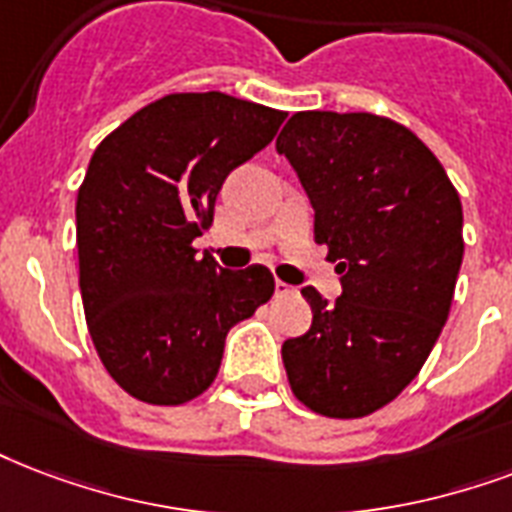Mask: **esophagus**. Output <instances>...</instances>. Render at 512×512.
<instances>
[{
  "label": "esophagus",
  "instance_id": "obj_1",
  "mask_svg": "<svg viewBox=\"0 0 512 512\" xmlns=\"http://www.w3.org/2000/svg\"><path fill=\"white\" fill-rule=\"evenodd\" d=\"M276 295H279V298H287V295H295V287H290V284L282 282V279H276Z\"/></svg>",
  "mask_w": 512,
  "mask_h": 512
}]
</instances>
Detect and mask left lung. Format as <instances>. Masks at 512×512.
Here are the masks:
<instances>
[{
	"mask_svg": "<svg viewBox=\"0 0 512 512\" xmlns=\"http://www.w3.org/2000/svg\"><path fill=\"white\" fill-rule=\"evenodd\" d=\"M314 206L341 298L303 287L306 335L282 346L292 395L362 419L419 376L446 325L464 255L462 201L427 144L370 112H295L276 139Z\"/></svg>",
	"mask_w": 512,
	"mask_h": 512,
	"instance_id": "obj_1",
	"label": "left lung"
}]
</instances>
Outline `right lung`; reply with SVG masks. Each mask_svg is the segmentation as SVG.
I'll return each instance as SVG.
<instances>
[{
	"instance_id": "1",
	"label": "right lung",
	"mask_w": 512,
	"mask_h": 512,
	"mask_svg": "<svg viewBox=\"0 0 512 512\" xmlns=\"http://www.w3.org/2000/svg\"><path fill=\"white\" fill-rule=\"evenodd\" d=\"M287 112L228 93H169L96 147L77 190L85 322L107 373L150 405H182L217 378L225 335L273 295L265 265L217 268L193 241L230 171Z\"/></svg>"
}]
</instances>
